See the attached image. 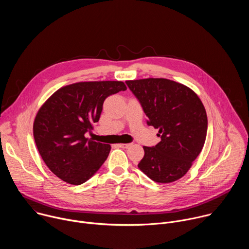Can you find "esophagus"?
Segmentation results:
<instances>
[{
  "label": "esophagus",
  "mask_w": 249,
  "mask_h": 249,
  "mask_svg": "<svg viewBox=\"0 0 249 249\" xmlns=\"http://www.w3.org/2000/svg\"><path fill=\"white\" fill-rule=\"evenodd\" d=\"M131 145H132V144H119L118 147H119V148H122V149H127V148H129Z\"/></svg>",
  "instance_id": "1"
}]
</instances>
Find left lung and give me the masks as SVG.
I'll use <instances>...</instances> for the list:
<instances>
[{
	"label": "left lung",
	"mask_w": 249,
	"mask_h": 249,
	"mask_svg": "<svg viewBox=\"0 0 249 249\" xmlns=\"http://www.w3.org/2000/svg\"><path fill=\"white\" fill-rule=\"evenodd\" d=\"M128 88L159 129L160 142L143 147L138 167L159 183H170L186 174L201 153L208 129L204 105L188 87L166 79L127 81Z\"/></svg>",
	"instance_id": "obj_1"
}]
</instances>
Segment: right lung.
<instances>
[{
	"label": "right lung",
	"instance_id": "add662e5",
	"mask_svg": "<svg viewBox=\"0 0 249 249\" xmlns=\"http://www.w3.org/2000/svg\"><path fill=\"white\" fill-rule=\"evenodd\" d=\"M123 82H84L54 92L35 117L33 137L49 169L63 181L80 185L107 159L110 145L86 137L98 122L105 98L126 90Z\"/></svg>",
	"mask_w": 249,
	"mask_h": 249
}]
</instances>
